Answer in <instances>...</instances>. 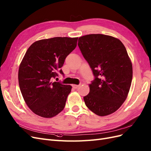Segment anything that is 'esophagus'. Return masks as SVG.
<instances>
[{"mask_svg": "<svg viewBox=\"0 0 151 151\" xmlns=\"http://www.w3.org/2000/svg\"><path fill=\"white\" fill-rule=\"evenodd\" d=\"M72 87H73V88H74V89H77L79 87V85H76V84H73L72 85Z\"/></svg>", "mask_w": 151, "mask_h": 151, "instance_id": "1", "label": "esophagus"}]
</instances>
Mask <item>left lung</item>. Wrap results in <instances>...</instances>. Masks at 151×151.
<instances>
[{
    "label": "left lung",
    "mask_w": 151,
    "mask_h": 151,
    "mask_svg": "<svg viewBox=\"0 0 151 151\" xmlns=\"http://www.w3.org/2000/svg\"><path fill=\"white\" fill-rule=\"evenodd\" d=\"M78 46L95 77L84 97L86 106L98 116L110 115L125 101L130 88L133 70L127 50L120 40L102 34L81 36Z\"/></svg>",
    "instance_id": "left-lung-1"
}]
</instances>
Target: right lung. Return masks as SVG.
Returning <instances> with one entry per match:
<instances>
[{"label": "right lung", "mask_w": 151, "mask_h": 151, "mask_svg": "<svg viewBox=\"0 0 151 151\" xmlns=\"http://www.w3.org/2000/svg\"><path fill=\"white\" fill-rule=\"evenodd\" d=\"M78 38L55 37L34 42L20 63L18 81L27 106L43 118L57 115L65 107L72 86L53 82Z\"/></svg>", "instance_id": "1"}]
</instances>
